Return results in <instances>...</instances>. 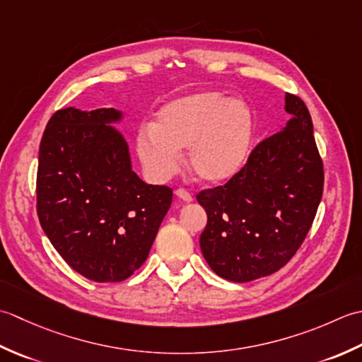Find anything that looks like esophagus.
Listing matches in <instances>:
<instances>
[{
	"instance_id": "1",
	"label": "esophagus",
	"mask_w": 362,
	"mask_h": 362,
	"mask_svg": "<svg viewBox=\"0 0 362 362\" xmlns=\"http://www.w3.org/2000/svg\"><path fill=\"white\" fill-rule=\"evenodd\" d=\"M175 195L180 198V200H182L184 203H190L194 198H192V194H189V192L186 189H178L175 192Z\"/></svg>"
}]
</instances>
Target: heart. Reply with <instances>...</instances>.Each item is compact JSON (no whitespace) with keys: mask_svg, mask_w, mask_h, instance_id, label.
Masks as SVG:
<instances>
[{"mask_svg":"<svg viewBox=\"0 0 362 362\" xmlns=\"http://www.w3.org/2000/svg\"><path fill=\"white\" fill-rule=\"evenodd\" d=\"M253 131L247 101L198 92L162 106L150 129L137 134L136 150L153 180L170 178L180 164L178 153L187 148V167L198 181L223 184L245 165Z\"/></svg>","mask_w":362,"mask_h":362,"instance_id":"heart-1","label":"heart"}]
</instances>
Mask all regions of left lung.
I'll list each match as a JSON object with an SVG mask.
<instances>
[{
  "label": "left lung",
  "instance_id": "obj_1",
  "mask_svg": "<svg viewBox=\"0 0 362 362\" xmlns=\"http://www.w3.org/2000/svg\"><path fill=\"white\" fill-rule=\"evenodd\" d=\"M286 127L256 146L225 186L197 195L208 223L206 262L228 281L275 274L291 261L313 225L323 192V164L306 105L286 93Z\"/></svg>",
  "mask_w": 362,
  "mask_h": 362
}]
</instances>
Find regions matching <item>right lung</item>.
Returning a JSON list of instances; mask_svg holds the SVG:
<instances>
[{
    "label": "right lung",
    "mask_w": 362,
    "mask_h": 362,
    "mask_svg": "<svg viewBox=\"0 0 362 362\" xmlns=\"http://www.w3.org/2000/svg\"><path fill=\"white\" fill-rule=\"evenodd\" d=\"M114 107H65L43 132L37 170V214L57 253L97 283L129 278L148 257L172 204V189L132 170Z\"/></svg>",
    "instance_id": "right-lung-1"
}]
</instances>
